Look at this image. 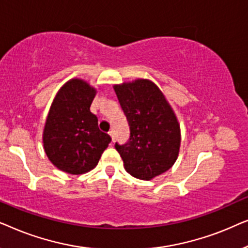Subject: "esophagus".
Segmentation results:
<instances>
[{"mask_svg": "<svg viewBox=\"0 0 248 248\" xmlns=\"http://www.w3.org/2000/svg\"><path fill=\"white\" fill-rule=\"evenodd\" d=\"M108 134H109V137L111 138V141H114L115 140V131L110 130L109 132H108Z\"/></svg>", "mask_w": 248, "mask_h": 248, "instance_id": "1", "label": "esophagus"}]
</instances>
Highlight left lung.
Returning a JSON list of instances; mask_svg holds the SVG:
<instances>
[{
	"instance_id": "obj_1",
	"label": "left lung",
	"mask_w": 248,
	"mask_h": 248,
	"mask_svg": "<svg viewBox=\"0 0 248 248\" xmlns=\"http://www.w3.org/2000/svg\"><path fill=\"white\" fill-rule=\"evenodd\" d=\"M114 90L130 126L127 143L115 148L124 168L135 178L150 181L177 160L181 127L158 86L148 79L115 84Z\"/></svg>"
}]
</instances>
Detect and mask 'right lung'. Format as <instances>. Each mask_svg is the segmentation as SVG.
Wrapping results in <instances>:
<instances>
[{
    "label": "right lung",
    "instance_id": "right-lung-1",
    "mask_svg": "<svg viewBox=\"0 0 248 248\" xmlns=\"http://www.w3.org/2000/svg\"><path fill=\"white\" fill-rule=\"evenodd\" d=\"M97 90L82 79H71L57 91L43 132L44 150L50 162L67 174L80 175L96 167L111 139L98 127L90 111Z\"/></svg>",
    "mask_w": 248,
    "mask_h": 248
}]
</instances>
